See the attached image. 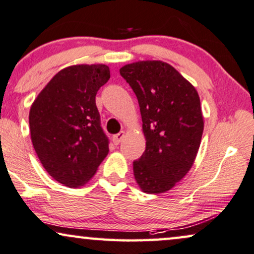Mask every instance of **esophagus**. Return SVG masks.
Returning a JSON list of instances; mask_svg holds the SVG:
<instances>
[{"label": "esophagus", "mask_w": 254, "mask_h": 254, "mask_svg": "<svg viewBox=\"0 0 254 254\" xmlns=\"http://www.w3.org/2000/svg\"><path fill=\"white\" fill-rule=\"evenodd\" d=\"M124 134H125L124 131H121V132H118L117 134H115V136L113 137L114 144H115V145L120 144L121 141H122V139H123V138H124Z\"/></svg>", "instance_id": "obj_1"}]
</instances>
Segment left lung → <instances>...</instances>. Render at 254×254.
Segmentation results:
<instances>
[{
  "label": "left lung",
  "instance_id": "left-lung-1",
  "mask_svg": "<svg viewBox=\"0 0 254 254\" xmlns=\"http://www.w3.org/2000/svg\"><path fill=\"white\" fill-rule=\"evenodd\" d=\"M121 75L136 94L146 147L133 161L141 190H170L190 170L203 133L201 102L195 87L160 60L125 65Z\"/></svg>",
  "mask_w": 254,
  "mask_h": 254
}]
</instances>
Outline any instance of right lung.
<instances>
[{
  "label": "right lung",
  "instance_id": "right-lung-1",
  "mask_svg": "<svg viewBox=\"0 0 254 254\" xmlns=\"http://www.w3.org/2000/svg\"><path fill=\"white\" fill-rule=\"evenodd\" d=\"M110 79L107 65H74L54 75L32 103L30 133L43 167L70 188L94 177L109 152L95 96Z\"/></svg>",
  "mask_w": 254,
  "mask_h": 254
}]
</instances>
